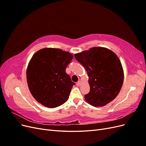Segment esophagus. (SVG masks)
Returning a JSON list of instances; mask_svg holds the SVG:
<instances>
[{
	"label": "esophagus",
	"instance_id": "1",
	"mask_svg": "<svg viewBox=\"0 0 146 146\" xmlns=\"http://www.w3.org/2000/svg\"><path fill=\"white\" fill-rule=\"evenodd\" d=\"M81 84H82V82H81V81H80V80H79V81H78V82H77L76 85H77V86H80V85H81Z\"/></svg>",
	"mask_w": 146,
	"mask_h": 146
}]
</instances>
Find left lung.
<instances>
[{"label":"left lung","mask_w":146,"mask_h":146,"mask_svg":"<svg viewBox=\"0 0 146 146\" xmlns=\"http://www.w3.org/2000/svg\"><path fill=\"white\" fill-rule=\"evenodd\" d=\"M74 56L85 67L89 77L90 91L85 96L87 102L103 107L115 99L123 81V70L118 56L102 47H92Z\"/></svg>","instance_id":"8db88e82"}]
</instances>
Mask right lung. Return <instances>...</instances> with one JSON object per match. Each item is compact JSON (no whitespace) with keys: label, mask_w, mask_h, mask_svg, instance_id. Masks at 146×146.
Masks as SVG:
<instances>
[{"label":"right lung","mask_w":146,"mask_h":146,"mask_svg":"<svg viewBox=\"0 0 146 146\" xmlns=\"http://www.w3.org/2000/svg\"><path fill=\"white\" fill-rule=\"evenodd\" d=\"M68 52L44 48L35 53L27 69L29 90L37 102L55 108L68 100L74 85L66 69L73 58Z\"/></svg>","instance_id":"add662e5"}]
</instances>
